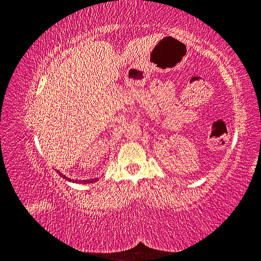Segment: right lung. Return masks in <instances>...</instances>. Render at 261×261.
I'll return each mask as SVG.
<instances>
[{"instance_id":"add662e5","label":"right lung","mask_w":261,"mask_h":261,"mask_svg":"<svg viewBox=\"0 0 261 261\" xmlns=\"http://www.w3.org/2000/svg\"><path fill=\"white\" fill-rule=\"evenodd\" d=\"M57 174H59L62 178H64V179H68V180H70V182H71V178H69V177H67V176L65 175H63L62 173H60L59 170H57ZM72 182H76V183H84V184H87V183H93V182H96V178H94V179H84V180H81V179H73Z\"/></svg>"}]
</instances>
